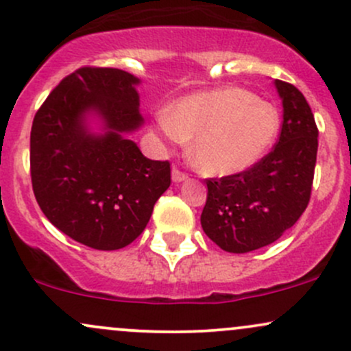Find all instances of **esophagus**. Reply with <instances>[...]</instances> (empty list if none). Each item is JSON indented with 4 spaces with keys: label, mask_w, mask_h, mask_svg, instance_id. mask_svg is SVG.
Here are the masks:
<instances>
[{
    "label": "esophagus",
    "mask_w": 351,
    "mask_h": 351,
    "mask_svg": "<svg viewBox=\"0 0 351 351\" xmlns=\"http://www.w3.org/2000/svg\"><path fill=\"white\" fill-rule=\"evenodd\" d=\"M171 178H173V181H175V183H180V181H184L188 178V175L184 171H181V170H178V168L176 167H173V171H171Z\"/></svg>",
    "instance_id": "esophagus-1"
}]
</instances>
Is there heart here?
Segmentation results:
<instances>
[{
    "label": "heart",
    "mask_w": 351,
    "mask_h": 351,
    "mask_svg": "<svg viewBox=\"0 0 351 351\" xmlns=\"http://www.w3.org/2000/svg\"><path fill=\"white\" fill-rule=\"evenodd\" d=\"M158 132L173 145L191 140V160L215 176L243 173L271 150L280 128L277 108L241 87L186 95L155 117Z\"/></svg>",
    "instance_id": "b5f03b06"
}]
</instances>
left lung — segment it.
<instances>
[{
    "instance_id": "1",
    "label": "left lung",
    "mask_w": 351,
    "mask_h": 351,
    "mask_svg": "<svg viewBox=\"0 0 351 351\" xmlns=\"http://www.w3.org/2000/svg\"><path fill=\"white\" fill-rule=\"evenodd\" d=\"M284 106L272 152L237 175L208 178L201 226L223 251L244 254L272 244L307 208L315 171L318 128L304 94L276 79Z\"/></svg>"
}]
</instances>
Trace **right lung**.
I'll return each mask as SVG.
<instances>
[{"mask_svg":"<svg viewBox=\"0 0 351 351\" xmlns=\"http://www.w3.org/2000/svg\"><path fill=\"white\" fill-rule=\"evenodd\" d=\"M138 82L114 67H79L47 95L31 128V183L39 208L59 231L99 251L134 243L171 183L168 160H148L123 136L143 122ZM90 110L103 117L104 136L85 130Z\"/></svg>","mask_w":351,"mask_h":351,"instance_id":"obj_1","label":"right lung"}]
</instances>
